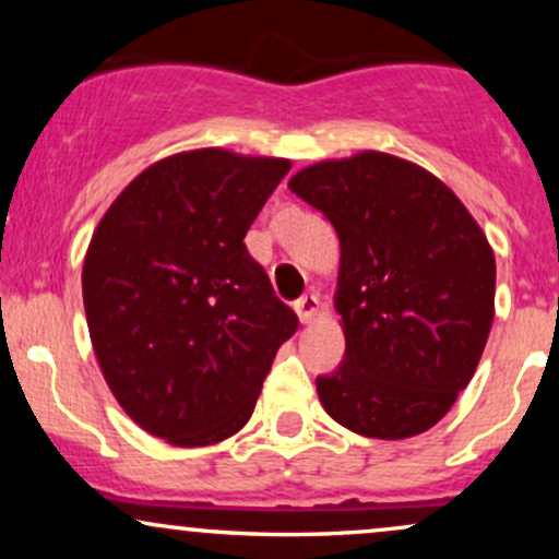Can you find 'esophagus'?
<instances>
[{
    "label": "esophagus",
    "mask_w": 559,
    "mask_h": 559,
    "mask_svg": "<svg viewBox=\"0 0 559 559\" xmlns=\"http://www.w3.org/2000/svg\"><path fill=\"white\" fill-rule=\"evenodd\" d=\"M318 307H320V299L316 292L305 294V297H299L297 301H294V310H297L301 323H310V320L318 316Z\"/></svg>",
    "instance_id": "1"
}]
</instances>
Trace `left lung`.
I'll list each match as a JSON object with an SVG mask.
<instances>
[{
  "instance_id": "left-lung-1",
  "label": "left lung",
  "mask_w": 559,
  "mask_h": 559,
  "mask_svg": "<svg viewBox=\"0 0 559 559\" xmlns=\"http://www.w3.org/2000/svg\"><path fill=\"white\" fill-rule=\"evenodd\" d=\"M288 189L342 243L346 349L316 378L325 413L370 439L428 431L471 383L489 338L497 265L484 230L439 178L381 152L312 165Z\"/></svg>"
}]
</instances>
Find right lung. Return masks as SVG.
I'll return each mask as SVG.
<instances>
[{"label":"right lung","instance_id":"obj_1","mask_svg":"<svg viewBox=\"0 0 559 559\" xmlns=\"http://www.w3.org/2000/svg\"><path fill=\"white\" fill-rule=\"evenodd\" d=\"M292 165L199 150L120 191L83 260V307L102 373L144 431L176 447L228 439L299 318L243 236Z\"/></svg>","mask_w":559,"mask_h":559}]
</instances>
